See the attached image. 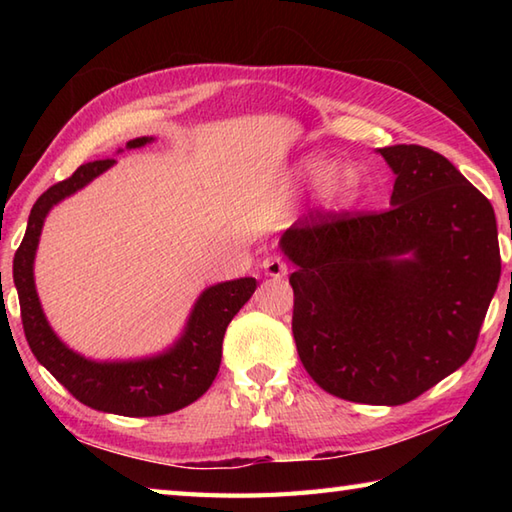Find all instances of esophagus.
Here are the masks:
<instances>
[{
	"label": "esophagus",
	"instance_id": "34e87169",
	"mask_svg": "<svg viewBox=\"0 0 512 512\" xmlns=\"http://www.w3.org/2000/svg\"><path fill=\"white\" fill-rule=\"evenodd\" d=\"M262 268H264V273L268 277H284L288 273V264L284 262V257L277 255V253L266 255L264 262H262Z\"/></svg>",
	"mask_w": 512,
	"mask_h": 512
}]
</instances>
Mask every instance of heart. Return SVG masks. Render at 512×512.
I'll return each mask as SVG.
<instances>
[{
	"label": "heart",
	"mask_w": 512,
	"mask_h": 512,
	"mask_svg": "<svg viewBox=\"0 0 512 512\" xmlns=\"http://www.w3.org/2000/svg\"><path fill=\"white\" fill-rule=\"evenodd\" d=\"M299 176L314 187H321V195L334 204H352L363 189L361 173L354 167H336V162L323 156H308L301 160Z\"/></svg>",
	"instance_id": "heart-1"
}]
</instances>
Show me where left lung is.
I'll return each mask as SVG.
<instances>
[{"label":"left lung","instance_id":"8db88e82","mask_svg":"<svg viewBox=\"0 0 512 512\" xmlns=\"http://www.w3.org/2000/svg\"><path fill=\"white\" fill-rule=\"evenodd\" d=\"M378 151L396 173L387 211H312L281 246L297 264L292 334L314 383L405 405L469 361L502 257L491 202L447 158Z\"/></svg>","mask_w":512,"mask_h":512}]
</instances>
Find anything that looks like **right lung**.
<instances>
[{
  "instance_id": "right-lung-1",
  "label": "right lung",
  "mask_w": 512,
  "mask_h": 512,
  "mask_svg": "<svg viewBox=\"0 0 512 512\" xmlns=\"http://www.w3.org/2000/svg\"><path fill=\"white\" fill-rule=\"evenodd\" d=\"M149 140L147 136L134 138L127 147H143ZM112 165L114 158L85 162L70 178L52 184L46 193H41L32 206L26 235L13 262L21 323L37 361L83 405L129 418L165 416L191 405L213 385L222 363L224 332L239 308L253 297L257 281L244 277L206 288L195 303L182 339L167 354L143 358V361L96 363L68 350L43 317L35 279H32V262H35L43 220L52 206L85 187Z\"/></svg>"
}]
</instances>
